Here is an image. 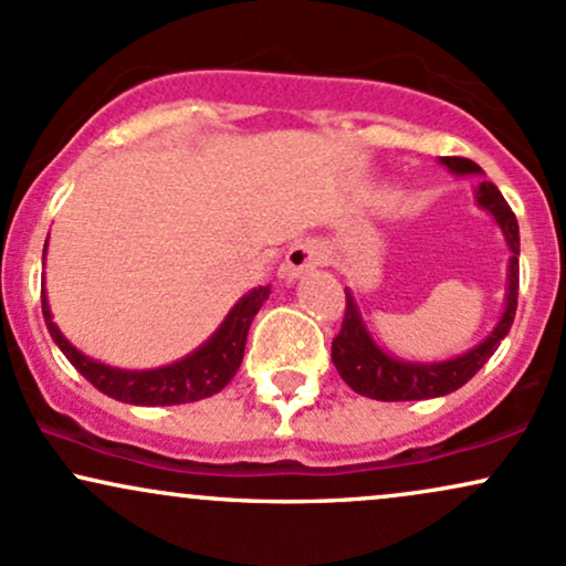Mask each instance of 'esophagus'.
Here are the masks:
<instances>
[{"instance_id": "34e87169", "label": "esophagus", "mask_w": 566, "mask_h": 566, "mask_svg": "<svg viewBox=\"0 0 566 566\" xmlns=\"http://www.w3.org/2000/svg\"><path fill=\"white\" fill-rule=\"evenodd\" d=\"M324 247L314 239H305V242H297L290 247V252L284 255V263L279 265V276L287 279V282H295L305 274L316 269V265L324 263Z\"/></svg>"}]
</instances>
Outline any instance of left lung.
Listing matches in <instances>:
<instances>
[{"label": "left lung", "mask_w": 566, "mask_h": 566, "mask_svg": "<svg viewBox=\"0 0 566 566\" xmlns=\"http://www.w3.org/2000/svg\"><path fill=\"white\" fill-rule=\"evenodd\" d=\"M441 165L458 178L465 175H484L482 167L471 159L460 157H441ZM476 205L495 218V223L503 231L505 247L511 250L509 271H505V305L503 314L492 333L479 340L476 346L441 361H415L401 359V356L388 354L386 348L375 343L369 335L365 319H361L359 303L354 292L346 290V319L337 337L333 340V365L340 378L354 388L356 394L378 401H420L447 396L465 386L473 375L486 365L495 354L500 340L509 335L513 316H516V297H518V223L511 212L509 201L497 191L495 184L482 180L473 193Z\"/></svg>", "instance_id": "8db88e82"}]
</instances>
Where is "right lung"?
<instances>
[{
	"label": "right lung",
	"mask_w": 566,
	"mask_h": 566,
	"mask_svg": "<svg viewBox=\"0 0 566 566\" xmlns=\"http://www.w3.org/2000/svg\"><path fill=\"white\" fill-rule=\"evenodd\" d=\"M44 258H48V244H44L42 263ZM269 284L265 287H261V284L252 287L233 303V308L220 322V327L199 348H193L184 359L151 369H122L103 365V361L76 348L53 322V311H50L48 292L44 290L42 314L55 346L63 350V356L74 365L76 373L84 375V380L93 382L97 391L112 396L116 401H125V405L172 407L207 399V396L223 391L229 386L244 359V343L247 333H250V324L255 319L258 311H261V305L269 301Z\"/></svg>",
	"instance_id": "right-lung-1"
}]
</instances>
